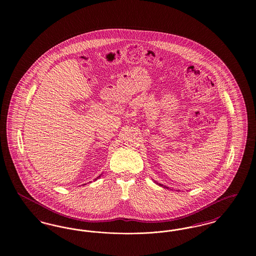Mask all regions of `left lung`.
Returning <instances> with one entry per match:
<instances>
[{
  "instance_id": "8db88e82",
  "label": "left lung",
  "mask_w": 256,
  "mask_h": 256,
  "mask_svg": "<svg viewBox=\"0 0 256 256\" xmlns=\"http://www.w3.org/2000/svg\"><path fill=\"white\" fill-rule=\"evenodd\" d=\"M160 185H161V184H160Z\"/></svg>"
}]
</instances>
